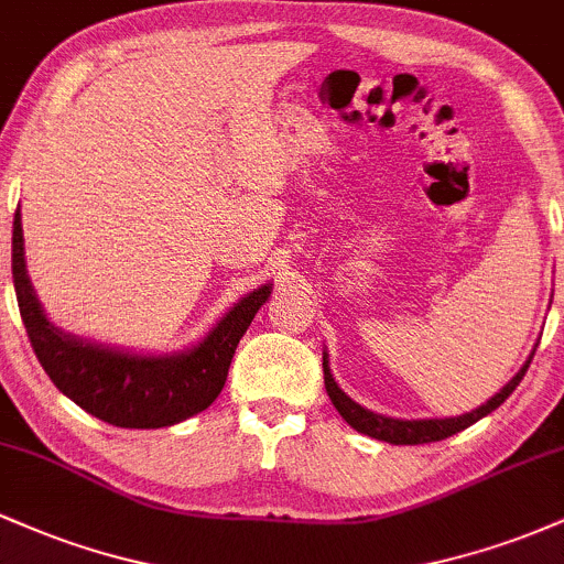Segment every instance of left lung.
Wrapping results in <instances>:
<instances>
[{
  "mask_svg": "<svg viewBox=\"0 0 564 564\" xmlns=\"http://www.w3.org/2000/svg\"><path fill=\"white\" fill-rule=\"evenodd\" d=\"M530 360L533 358H528V364L517 371V377L511 379L501 392H496L488 403L477 408V411L464 413V416H456V419H424V422H400V419H387V416H379V413H373V411H366V408H360L358 403H352V400H349L347 394L336 387L326 355H323V381H326V392H328V398H332L334 408L341 413V419H345L352 430L364 432V435H368V437L384 440V443H392V445H422V443H435V440H445V437L456 435V432L467 430V426L480 422V419L488 416L490 411H496V408L517 390V384H520L522 377H525Z\"/></svg>",
  "mask_w": 564,
  "mask_h": 564,
  "instance_id": "obj_1",
  "label": "left lung"
}]
</instances>
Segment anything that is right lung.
I'll return each instance as SVG.
<instances>
[{
    "label": "right lung",
    "instance_id": "obj_1",
    "mask_svg": "<svg viewBox=\"0 0 564 564\" xmlns=\"http://www.w3.org/2000/svg\"><path fill=\"white\" fill-rule=\"evenodd\" d=\"M12 283L39 364L63 394L93 416L129 430H159L204 411L223 392L238 341L270 296L262 286L243 296L191 352L142 358L84 345L44 318L25 275L21 212L12 223Z\"/></svg>",
    "mask_w": 564,
    "mask_h": 564
}]
</instances>
